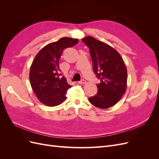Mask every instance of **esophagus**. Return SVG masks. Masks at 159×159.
<instances>
[{
	"mask_svg": "<svg viewBox=\"0 0 159 159\" xmlns=\"http://www.w3.org/2000/svg\"><path fill=\"white\" fill-rule=\"evenodd\" d=\"M78 84H80V85L85 84H86V81H85V80H81V81H78Z\"/></svg>",
	"mask_w": 159,
	"mask_h": 159,
	"instance_id": "1",
	"label": "esophagus"
}]
</instances>
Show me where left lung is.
<instances>
[{"instance_id":"1","label":"left lung","mask_w":159,"mask_h":159,"mask_svg":"<svg viewBox=\"0 0 159 159\" xmlns=\"http://www.w3.org/2000/svg\"><path fill=\"white\" fill-rule=\"evenodd\" d=\"M82 40L88 46L94 73L100 80L98 93L89 98L96 107L107 109L116 104L125 93L127 71L119 53L113 47L92 36Z\"/></svg>"}]
</instances>
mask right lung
<instances>
[{
    "label": "right lung",
    "instance_id": "add662e5",
    "mask_svg": "<svg viewBox=\"0 0 159 159\" xmlns=\"http://www.w3.org/2000/svg\"><path fill=\"white\" fill-rule=\"evenodd\" d=\"M78 41L61 38L42 48L32 61L29 74L31 87L38 100L47 106H56L67 99V91L72 86L66 78L60 77L59 61L63 50L75 46Z\"/></svg>",
    "mask_w": 159,
    "mask_h": 159
}]
</instances>
